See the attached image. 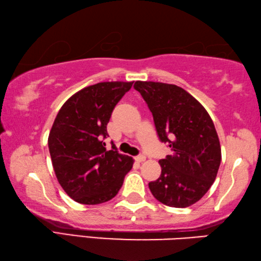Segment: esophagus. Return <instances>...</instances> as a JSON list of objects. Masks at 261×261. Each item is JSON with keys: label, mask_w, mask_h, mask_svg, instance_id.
<instances>
[{"label": "esophagus", "mask_w": 261, "mask_h": 261, "mask_svg": "<svg viewBox=\"0 0 261 261\" xmlns=\"http://www.w3.org/2000/svg\"><path fill=\"white\" fill-rule=\"evenodd\" d=\"M135 161L139 162V163H142L145 161V156L144 154H139V156L135 157Z\"/></svg>", "instance_id": "1"}]
</instances>
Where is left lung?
<instances>
[{
  "mask_svg": "<svg viewBox=\"0 0 261 261\" xmlns=\"http://www.w3.org/2000/svg\"><path fill=\"white\" fill-rule=\"evenodd\" d=\"M152 113L159 140L172 150L161 159L162 174L149 184L153 197L172 207H188L216 180L221 148L211 117L197 99L179 86L136 81Z\"/></svg>",
  "mask_w": 261,
  "mask_h": 261,
  "instance_id": "left-lung-1",
  "label": "left lung"
}]
</instances>
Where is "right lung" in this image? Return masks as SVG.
Returning a JSON list of instances; mask_svg holds the SVG:
<instances>
[{
	"instance_id": "1",
	"label": "right lung",
	"mask_w": 261,
	"mask_h": 261,
	"mask_svg": "<svg viewBox=\"0 0 261 261\" xmlns=\"http://www.w3.org/2000/svg\"><path fill=\"white\" fill-rule=\"evenodd\" d=\"M133 82L111 81L86 87L72 95L57 113L48 138L59 185L80 204L112 199L133 167V158L107 150V125L117 103Z\"/></svg>"
}]
</instances>
